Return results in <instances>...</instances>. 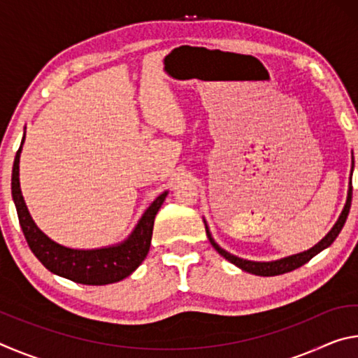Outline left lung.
<instances>
[{
	"label": "left lung",
	"instance_id": "8db88e82",
	"mask_svg": "<svg viewBox=\"0 0 358 358\" xmlns=\"http://www.w3.org/2000/svg\"><path fill=\"white\" fill-rule=\"evenodd\" d=\"M352 171H354V161H352ZM350 175H352V172H350ZM350 202H352V183H350V186H349L348 201H346V205H344L341 215H339V217H338L336 224L331 227L330 232L327 234L317 245H314L311 250H308V251L294 254V256L284 257V259H280V260H271V262H254V260L241 259V257L234 256V254L227 252L226 250H222V248L213 240V237H211L207 222H205V221L203 222H205V229H207V237L210 240V243L213 245L215 250L220 252L224 259L229 260V262H232L234 265H237L238 268H241L243 271H248V273H252V275H257V276H276V275H282V273H287V271H292L295 268H299V266L305 265L308 260H311L314 256H316V254H319L320 251L325 250V248H329L333 243V241H335V238L338 237L339 232H341L344 222H346V220H348V215H349V210H350Z\"/></svg>",
	"mask_w": 358,
	"mask_h": 358
}]
</instances>
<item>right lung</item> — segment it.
<instances>
[{"mask_svg": "<svg viewBox=\"0 0 358 358\" xmlns=\"http://www.w3.org/2000/svg\"><path fill=\"white\" fill-rule=\"evenodd\" d=\"M23 141H25V136H23ZM22 145L17 151L14 167H12V199H14L27 243L34 256L39 259V262L52 273L78 284H88V286H104V284L118 282L129 276L143 262L150 251L155 216L159 211L162 202L166 201L167 191L156 197V201L147 208L132 234L124 241L113 246L99 248V250H72L48 238L36 226L29 215L27 203L23 201L19 180Z\"/></svg>", "mask_w": 358, "mask_h": 358, "instance_id": "obj_1", "label": "right lung"}]
</instances>
